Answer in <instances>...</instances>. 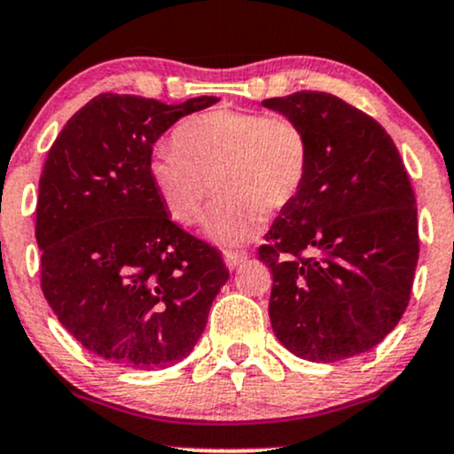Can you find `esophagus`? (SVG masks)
Here are the masks:
<instances>
[{"label":"esophagus","instance_id":"34e87169","mask_svg":"<svg viewBox=\"0 0 454 454\" xmlns=\"http://www.w3.org/2000/svg\"><path fill=\"white\" fill-rule=\"evenodd\" d=\"M245 260H247V254H245V252H232V249L223 252V262H226V267L231 270L241 267Z\"/></svg>","mask_w":454,"mask_h":454}]
</instances>
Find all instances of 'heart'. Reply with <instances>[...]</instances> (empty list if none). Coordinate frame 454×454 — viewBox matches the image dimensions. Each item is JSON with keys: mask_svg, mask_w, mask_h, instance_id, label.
I'll list each match as a JSON object with an SVG mask.
<instances>
[{"mask_svg": "<svg viewBox=\"0 0 454 454\" xmlns=\"http://www.w3.org/2000/svg\"><path fill=\"white\" fill-rule=\"evenodd\" d=\"M175 149L160 147L149 160V179L170 220L200 222L207 198L217 192L205 223L207 239L239 247L262 231V211L278 213L303 190L309 145L284 114L213 111L175 132Z\"/></svg>", "mask_w": 454, "mask_h": 454, "instance_id": "b5f03b06", "label": "heart"}]
</instances>
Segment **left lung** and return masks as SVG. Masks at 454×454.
<instances>
[{
	"mask_svg": "<svg viewBox=\"0 0 454 454\" xmlns=\"http://www.w3.org/2000/svg\"><path fill=\"white\" fill-rule=\"evenodd\" d=\"M262 106L299 123L309 145L303 190L258 249L273 273L270 326L299 358L356 356L408 307L419 262L410 176L387 129L333 93L296 91Z\"/></svg>",
	"mask_w": 454,
	"mask_h": 454,
	"instance_id": "obj_1",
	"label": "left lung"
}]
</instances>
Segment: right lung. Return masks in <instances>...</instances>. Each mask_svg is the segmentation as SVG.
Listing matches in <instances>:
<instances>
[{
  "label": "right lung",
  "mask_w": 454,
  "mask_h": 454,
  "mask_svg": "<svg viewBox=\"0 0 454 454\" xmlns=\"http://www.w3.org/2000/svg\"><path fill=\"white\" fill-rule=\"evenodd\" d=\"M215 102L102 93L49 151L35 207L43 293L104 361L153 369L185 358L228 281L220 252L170 220L149 179L161 134Z\"/></svg>",
  "instance_id": "right-lung-1"
}]
</instances>
